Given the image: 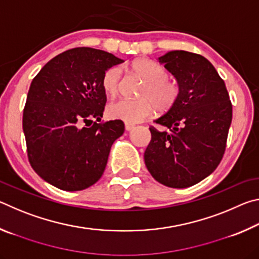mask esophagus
I'll use <instances>...</instances> for the list:
<instances>
[{"instance_id":"1","label":"esophagus","mask_w":259,"mask_h":259,"mask_svg":"<svg viewBox=\"0 0 259 259\" xmlns=\"http://www.w3.org/2000/svg\"><path fill=\"white\" fill-rule=\"evenodd\" d=\"M135 129V125L134 124H129V123H125V130L126 131H131Z\"/></svg>"}]
</instances>
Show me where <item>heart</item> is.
Wrapping results in <instances>:
<instances>
[{
    "instance_id": "obj_1",
    "label": "heart",
    "mask_w": 259,
    "mask_h": 259,
    "mask_svg": "<svg viewBox=\"0 0 259 259\" xmlns=\"http://www.w3.org/2000/svg\"><path fill=\"white\" fill-rule=\"evenodd\" d=\"M131 69L145 81L142 90V99H122L108 105L107 113L112 119L122 120L126 123H138L150 117L155 111H168L176 103L179 95L178 87L166 78V71L162 65L147 58H139L131 63ZM121 68L113 66L104 73L102 85L108 97L119 94Z\"/></svg>"
}]
</instances>
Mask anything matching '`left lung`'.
Masks as SVG:
<instances>
[{"label":"left lung","mask_w":259,"mask_h":259,"mask_svg":"<svg viewBox=\"0 0 259 259\" xmlns=\"http://www.w3.org/2000/svg\"><path fill=\"white\" fill-rule=\"evenodd\" d=\"M176 78L179 95L171 108L150 128L152 139L144 153L146 168L172 188H186L217 168L226 147L232 104L216 68L203 56L174 50L157 58Z\"/></svg>","instance_id":"8db88e82"}]
</instances>
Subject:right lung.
<instances>
[{
	"instance_id": "1",
	"label": "right lung",
	"mask_w": 259,
	"mask_h": 259,
	"mask_svg": "<svg viewBox=\"0 0 259 259\" xmlns=\"http://www.w3.org/2000/svg\"><path fill=\"white\" fill-rule=\"evenodd\" d=\"M123 61L103 50L75 48L48 61L34 77L23 130L30 165L43 181L74 192L102 177L113 143L124 133L120 120L97 123L106 103L102 78Z\"/></svg>"
}]
</instances>
